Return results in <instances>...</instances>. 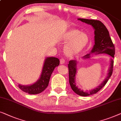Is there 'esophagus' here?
<instances>
[{"mask_svg": "<svg viewBox=\"0 0 121 121\" xmlns=\"http://www.w3.org/2000/svg\"><path fill=\"white\" fill-rule=\"evenodd\" d=\"M65 59H64V58H61V59H60V63L61 64H63L65 63Z\"/></svg>", "mask_w": 121, "mask_h": 121, "instance_id": "esophagus-1", "label": "esophagus"}]
</instances>
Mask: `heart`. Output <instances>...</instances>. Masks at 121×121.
<instances>
[{
    "instance_id": "heart-1",
    "label": "heart",
    "mask_w": 121,
    "mask_h": 121,
    "mask_svg": "<svg viewBox=\"0 0 121 121\" xmlns=\"http://www.w3.org/2000/svg\"><path fill=\"white\" fill-rule=\"evenodd\" d=\"M63 40L68 42L65 46V51L70 56H75L80 53L90 42V39L86 33L72 29L64 35Z\"/></svg>"
}]
</instances>
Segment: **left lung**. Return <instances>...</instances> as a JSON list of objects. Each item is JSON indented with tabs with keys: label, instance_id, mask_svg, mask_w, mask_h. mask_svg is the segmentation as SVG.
Listing matches in <instances>:
<instances>
[{
	"label": "left lung",
	"instance_id": "obj_1",
	"mask_svg": "<svg viewBox=\"0 0 121 121\" xmlns=\"http://www.w3.org/2000/svg\"><path fill=\"white\" fill-rule=\"evenodd\" d=\"M78 20L85 22L86 24L90 25L94 28V40L95 44L91 51L90 53L87 54L84 56L82 58L88 59L91 57V54L94 53L96 54L105 53L111 56L114 58V54H115V48L114 44L112 43L111 39L110 37L109 32L106 26L102 22L99 20H90L86 19H78ZM77 63L78 62L75 60H72L69 62L68 69H69V84L71 88L73 91L78 95L82 96H87L92 94H96L99 91H100L104 86L106 85L111 76L112 75L113 72V59H110V67H109L107 76L105 79L102 83H101L98 86L94 89L89 90V91H84L76 85L75 79L76 74L77 72Z\"/></svg>",
	"mask_w": 121,
	"mask_h": 121
}]
</instances>
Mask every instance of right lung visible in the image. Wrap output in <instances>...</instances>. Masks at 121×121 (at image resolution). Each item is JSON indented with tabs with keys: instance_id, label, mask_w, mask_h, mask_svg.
<instances>
[{
	"instance_id": "obj_1",
	"label": "right lung",
	"mask_w": 121,
	"mask_h": 121,
	"mask_svg": "<svg viewBox=\"0 0 121 121\" xmlns=\"http://www.w3.org/2000/svg\"><path fill=\"white\" fill-rule=\"evenodd\" d=\"M59 65V60L56 57H47L44 62L42 73L39 78L34 84L29 85L19 84L18 86L23 91L29 94H38L48 86L51 74L54 68Z\"/></svg>"
}]
</instances>
